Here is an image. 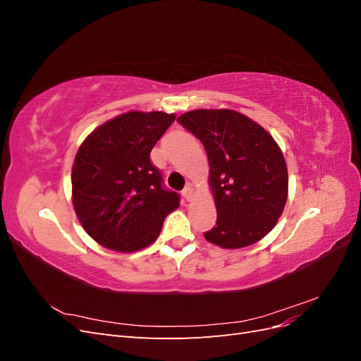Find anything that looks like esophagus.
<instances>
[{
	"label": "esophagus",
	"instance_id": "1",
	"mask_svg": "<svg viewBox=\"0 0 361 361\" xmlns=\"http://www.w3.org/2000/svg\"><path fill=\"white\" fill-rule=\"evenodd\" d=\"M182 195H183V199L188 200V202L192 199V187H191V185H187V187L183 188Z\"/></svg>",
	"mask_w": 361,
	"mask_h": 361
}]
</instances>
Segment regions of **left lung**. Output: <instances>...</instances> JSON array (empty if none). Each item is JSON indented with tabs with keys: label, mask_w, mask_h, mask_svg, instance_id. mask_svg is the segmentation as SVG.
Listing matches in <instances>:
<instances>
[{
	"label": "left lung",
	"mask_w": 361,
	"mask_h": 361,
	"mask_svg": "<svg viewBox=\"0 0 361 361\" xmlns=\"http://www.w3.org/2000/svg\"><path fill=\"white\" fill-rule=\"evenodd\" d=\"M178 122L202 141L209 161L216 223L206 241L227 250L260 241L288 200V167L274 138L233 110H194Z\"/></svg>",
	"instance_id": "1"
}]
</instances>
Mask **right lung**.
Masks as SVG:
<instances>
[{
  "instance_id": "1",
  "label": "right lung",
  "mask_w": 361,
  "mask_h": 361,
  "mask_svg": "<svg viewBox=\"0 0 361 361\" xmlns=\"http://www.w3.org/2000/svg\"><path fill=\"white\" fill-rule=\"evenodd\" d=\"M176 116L162 111L120 114L84 140L73 161L72 202L96 243L133 253L158 238L179 194L164 188L150 150Z\"/></svg>"
}]
</instances>
